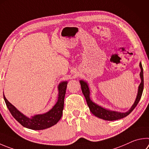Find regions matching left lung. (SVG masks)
I'll use <instances>...</instances> for the list:
<instances>
[{"instance_id":"left-lung-1","label":"left lung","mask_w":149,"mask_h":149,"mask_svg":"<svg viewBox=\"0 0 149 149\" xmlns=\"http://www.w3.org/2000/svg\"><path fill=\"white\" fill-rule=\"evenodd\" d=\"M139 66L141 68V72H140V77L141 82L140 85L138 88V92H137V97L136 100H135L134 104L132 105L130 110L126 113H120V112H117V111H110L103 108L102 107L100 106V105L96 104L91 100L90 98V91H89V88L88 86V84L86 82L84 81L83 80L79 81V83L81 84V86L82 93L83 94L84 96L85 97L86 103L90 109L91 113H93L94 115L96 117H98L100 118H102L103 120H115L118 119H120L124 117L128 116L130 113L132 111H133L135 107L137 106V104H138L141 98L143 91V86H144V81H143V70L141 63H139Z\"/></svg>"}]
</instances>
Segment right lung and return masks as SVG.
I'll use <instances>...</instances> for the list:
<instances>
[{
  "mask_svg": "<svg viewBox=\"0 0 149 149\" xmlns=\"http://www.w3.org/2000/svg\"><path fill=\"white\" fill-rule=\"evenodd\" d=\"M67 84V81H63L58 85V100L52 109L44 114L36 115L31 118L27 117L16 109L11 103L8 101L4 94L3 96L6 106L11 114L21 125L26 128L34 130H44L55 125L62 117Z\"/></svg>",
  "mask_w": 149,
  "mask_h": 149,
  "instance_id": "right-lung-1",
  "label": "right lung"
}]
</instances>
